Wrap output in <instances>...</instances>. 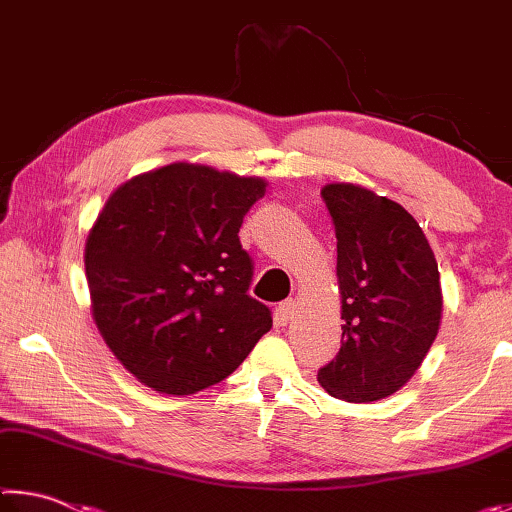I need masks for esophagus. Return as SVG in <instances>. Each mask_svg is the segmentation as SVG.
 <instances>
[{
  "mask_svg": "<svg viewBox=\"0 0 512 512\" xmlns=\"http://www.w3.org/2000/svg\"><path fill=\"white\" fill-rule=\"evenodd\" d=\"M296 309H298L296 300H284V302H280V305H277V309H275L277 325H287L289 320H291L293 316H296Z\"/></svg>",
  "mask_w": 512,
  "mask_h": 512,
  "instance_id": "obj_1",
  "label": "esophagus"
}]
</instances>
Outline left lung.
Listing matches in <instances>:
<instances>
[{
	"label": "left lung",
	"mask_w": 512,
	"mask_h": 512,
	"mask_svg": "<svg viewBox=\"0 0 512 512\" xmlns=\"http://www.w3.org/2000/svg\"><path fill=\"white\" fill-rule=\"evenodd\" d=\"M320 196L336 232L343 336L318 381L339 400H384L436 341L443 318L436 257L418 221L391 198L352 183H329Z\"/></svg>",
	"instance_id": "1"
}]
</instances>
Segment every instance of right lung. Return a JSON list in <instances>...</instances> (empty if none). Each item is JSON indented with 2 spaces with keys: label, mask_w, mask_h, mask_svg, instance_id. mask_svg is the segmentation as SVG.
Segmentation results:
<instances>
[{
  "label": "right lung",
  "mask_w": 512,
  "mask_h": 512,
  "mask_svg": "<svg viewBox=\"0 0 512 512\" xmlns=\"http://www.w3.org/2000/svg\"><path fill=\"white\" fill-rule=\"evenodd\" d=\"M266 180L173 162L119 185L85 241L92 316L153 391L192 395L232 375L273 327L248 296L246 212Z\"/></svg>",
  "instance_id": "right-lung-1"
}]
</instances>
